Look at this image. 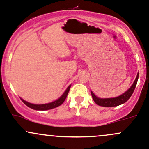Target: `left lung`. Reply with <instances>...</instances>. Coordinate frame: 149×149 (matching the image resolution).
Segmentation results:
<instances>
[{"label": "left lung", "instance_id": "obj_1", "mask_svg": "<svg viewBox=\"0 0 149 149\" xmlns=\"http://www.w3.org/2000/svg\"><path fill=\"white\" fill-rule=\"evenodd\" d=\"M138 79H139V73L137 74V76L136 77L135 81H134V82L133 83L132 87L129 88L125 93L121 94V95L119 96V97H115V98L100 99V98H98L97 97H96L93 92H91L93 100L97 104H98L99 106H101V107H116V106H119L120 104H122L125 103L126 101L132 97L133 92H134V89H135L136 88V86Z\"/></svg>", "mask_w": 149, "mask_h": 149}]
</instances>
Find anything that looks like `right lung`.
Here are the masks:
<instances>
[{
    "mask_svg": "<svg viewBox=\"0 0 149 149\" xmlns=\"http://www.w3.org/2000/svg\"><path fill=\"white\" fill-rule=\"evenodd\" d=\"M70 87H71V85L69 86V87H68V89H66V91L64 92V94H62L61 97H60V98L58 99V100L55 101V102H51V103L45 104H34L29 103V102H26V101L23 100V99H21V100H22V102H23L25 105H27V106H28V107L33 109L42 110V111H43V110L51 109H54V108H56V107L60 106V105H61L64 102H65V99H66L67 96H68V94L69 93V91H70Z\"/></svg>",
    "mask_w": 149,
    "mask_h": 149,
    "instance_id": "add662e5",
    "label": "right lung"
}]
</instances>
